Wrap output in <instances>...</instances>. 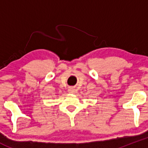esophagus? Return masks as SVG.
<instances>
[{"label": "esophagus", "mask_w": 148, "mask_h": 148, "mask_svg": "<svg viewBox=\"0 0 148 148\" xmlns=\"http://www.w3.org/2000/svg\"><path fill=\"white\" fill-rule=\"evenodd\" d=\"M68 92H69V93L73 94V93H74V92H75V89H74V88H73V87H70V88H69Z\"/></svg>", "instance_id": "34e87169"}]
</instances>
